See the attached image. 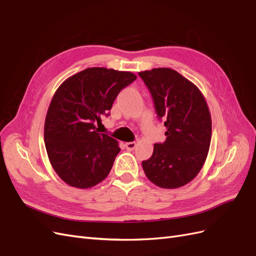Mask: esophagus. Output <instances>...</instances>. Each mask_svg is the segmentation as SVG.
Masks as SVG:
<instances>
[{
	"mask_svg": "<svg viewBox=\"0 0 256 256\" xmlns=\"http://www.w3.org/2000/svg\"><path fill=\"white\" fill-rule=\"evenodd\" d=\"M136 142H128V143H126V148L128 150H134L136 148Z\"/></svg>",
	"mask_w": 256,
	"mask_h": 256,
	"instance_id": "34e87169",
	"label": "esophagus"
}]
</instances>
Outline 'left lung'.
I'll use <instances>...</instances> for the list:
<instances>
[{"label":"left lung","instance_id":"left-lung-1","mask_svg":"<svg viewBox=\"0 0 256 256\" xmlns=\"http://www.w3.org/2000/svg\"><path fill=\"white\" fill-rule=\"evenodd\" d=\"M150 90L158 118L164 122L166 138L154 145L142 166L158 187L180 188L202 168L212 140V118L206 100L194 84L171 68L138 72Z\"/></svg>","mask_w":256,"mask_h":256}]
</instances>
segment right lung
I'll use <instances>...</instances> for the list:
<instances>
[{"label":"right lung","instance_id":"add662e5","mask_svg":"<svg viewBox=\"0 0 256 256\" xmlns=\"http://www.w3.org/2000/svg\"><path fill=\"white\" fill-rule=\"evenodd\" d=\"M136 79L129 72L86 68L60 85L44 120V144L54 171L74 188L94 187L110 173L120 148L96 125L118 92Z\"/></svg>","mask_w":256,"mask_h":256}]
</instances>
